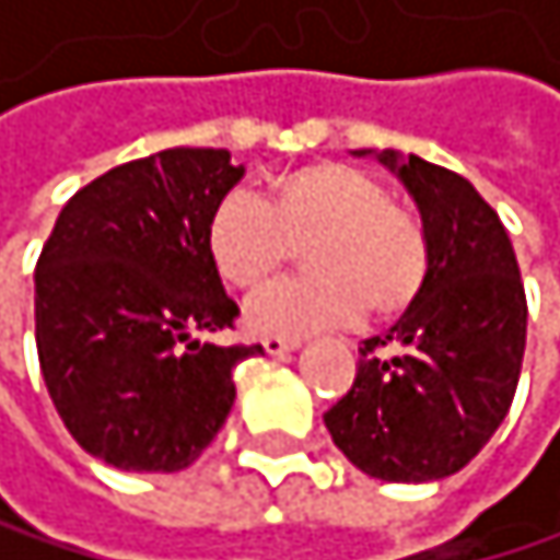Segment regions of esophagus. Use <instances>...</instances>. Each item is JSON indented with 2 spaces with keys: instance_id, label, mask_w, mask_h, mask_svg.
Masks as SVG:
<instances>
[{
  "instance_id": "1",
  "label": "esophagus",
  "mask_w": 560,
  "mask_h": 560,
  "mask_svg": "<svg viewBox=\"0 0 560 560\" xmlns=\"http://www.w3.org/2000/svg\"><path fill=\"white\" fill-rule=\"evenodd\" d=\"M261 346H265L268 355H289V352L299 349V339H265Z\"/></svg>"
}]
</instances>
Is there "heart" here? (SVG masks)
Masks as SVG:
<instances>
[{"mask_svg":"<svg viewBox=\"0 0 560 560\" xmlns=\"http://www.w3.org/2000/svg\"><path fill=\"white\" fill-rule=\"evenodd\" d=\"M205 248L214 271L238 292H261L302 248L308 278L282 285L248 308V329L268 339H302L318 329L393 318L427 282L420 218L389 201L359 167L318 161L278 174L265 205L228 195L208 218Z\"/></svg>","mask_w":560,"mask_h":560,"instance_id":"1","label":"heart"}]
</instances>
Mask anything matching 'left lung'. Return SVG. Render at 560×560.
<instances>
[{"mask_svg":"<svg viewBox=\"0 0 560 560\" xmlns=\"http://www.w3.org/2000/svg\"><path fill=\"white\" fill-rule=\"evenodd\" d=\"M365 154L373 150H355ZM376 161L420 211L427 282L386 336L362 342L355 383L326 427L362 474L427 483L464 470L504 423L527 299L508 231L467 177L399 150H380Z\"/></svg>","mask_w":560,"mask_h":560,"instance_id":"1","label":"left lung"}]
</instances>
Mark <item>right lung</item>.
Segmentation results:
<instances>
[{"mask_svg": "<svg viewBox=\"0 0 560 560\" xmlns=\"http://www.w3.org/2000/svg\"><path fill=\"white\" fill-rule=\"evenodd\" d=\"M242 177L228 150L171 147L106 171L59 211L36 265V349L90 457L174 474L224 427L234 365L261 346L205 339L238 315L205 228Z\"/></svg>", "mask_w": 560, "mask_h": 560, "instance_id": "1", "label": "right lung"}]
</instances>
